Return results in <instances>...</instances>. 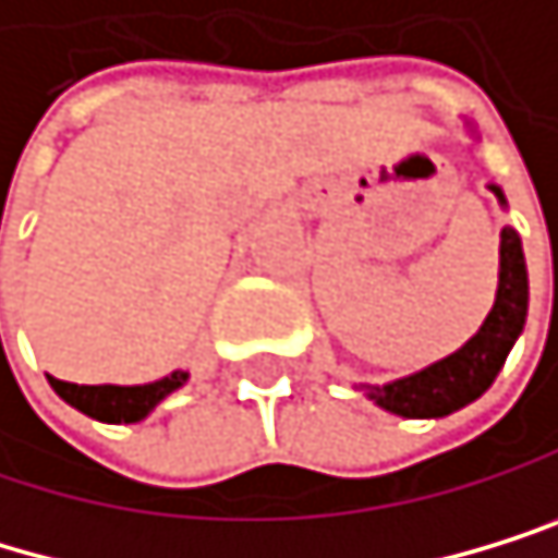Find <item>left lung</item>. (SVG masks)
<instances>
[{"instance_id":"obj_1","label":"left lung","mask_w":558,"mask_h":558,"mask_svg":"<svg viewBox=\"0 0 558 558\" xmlns=\"http://www.w3.org/2000/svg\"><path fill=\"white\" fill-rule=\"evenodd\" d=\"M490 192L505 205L500 187L490 184ZM529 315V270H525V253H521V240L511 226L500 232V277H497V298L494 308L484 318L481 332H476L463 350L452 356L425 366V371L391 380L384 387H366V398L377 401L384 411L404 418H442L460 411L463 404L476 401L494 377L505 366L514 339L525 329Z\"/></svg>"}]
</instances>
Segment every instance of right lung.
<instances>
[{
    "label": "right lung",
    "mask_w": 558,
    "mask_h": 558,
    "mask_svg": "<svg viewBox=\"0 0 558 558\" xmlns=\"http://www.w3.org/2000/svg\"><path fill=\"white\" fill-rule=\"evenodd\" d=\"M187 380L184 371H174L171 377L154 380V384H140V387H116V384H68L50 377V387L58 391L71 408L85 411L88 418L98 422H140L147 418L150 411Z\"/></svg>",
    "instance_id": "1"
}]
</instances>
